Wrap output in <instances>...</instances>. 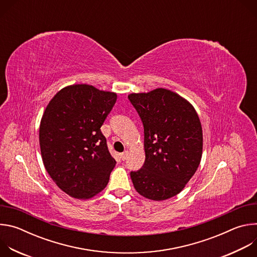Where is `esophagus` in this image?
Masks as SVG:
<instances>
[{
	"mask_svg": "<svg viewBox=\"0 0 257 257\" xmlns=\"http://www.w3.org/2000/svg\"><path fill=\"white\" fill-rule=\"evenodd\" d=\"M128 154H129L128 151H125L124 153H122V154H121V159H122L123 161H126L127 158H128Z\"/></svg>",
	"mask_w": 257,
	"mask_h": 257,
	"instance_id": "obj_1",
	"label": "esophagus"
}]
</instances>
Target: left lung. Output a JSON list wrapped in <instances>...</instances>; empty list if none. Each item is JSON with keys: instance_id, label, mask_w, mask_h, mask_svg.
<instances>
[{"instance_id": "obj_1", "label": "left lung", "mask_w": 257, "mask_h": 257, "mask_svg": "<svg viewBox=\"0 0 257 257\" xmlns=\"http://www.w3.org/2000/svg\"><path fill=\"white\" fill-rule=\"evenodd\" d=\"M144 128L145 162L130 173L136 191L156 201L182 191L202 156V128L193 105L165 88L131 93Z\"/></svg>"}]
</instances>
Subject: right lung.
Wrapping results in <instances>:
<instances>
[{
	"instance_id": "1",
	"label": "right lung",
	"mask_w": 257,
	"mask_h": 257,
	"mask_svg": "<svg viewBox=\"0 0 257 257\" xmlns=\"http://www.w3.org/2000/svg\"><path fill=\"white\" fill-rule=\"evenodd\" d=\"M116 100L115 92L74 84L61 89L46 108L40 126L43 162L71 197L91 198L107 184L116 161L100 127Z\"/></svg>"
}]
</instances>
